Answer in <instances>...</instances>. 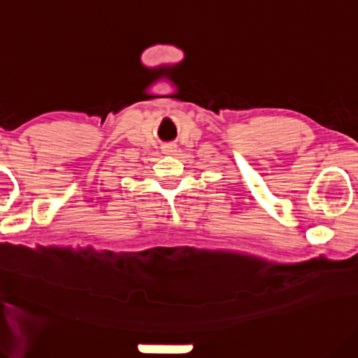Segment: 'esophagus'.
<instances>
[{
    "mask_svg": "<svg viewBox=\"0 0 358 358\" xmlns=\"http://www.w3.org/2000/svg\"><path fill=\"white\" fill-rule=\"evenodd\" d=\"M162 152L167 153V155H171V153L176 152V144H175V143L164 144V146H162Z\"/></svg>",
    "mask_w": 358,
    "mask_h": 358,
    "instance_id": "obj_1",
    "label": "esophagus"
}]
</instances>
